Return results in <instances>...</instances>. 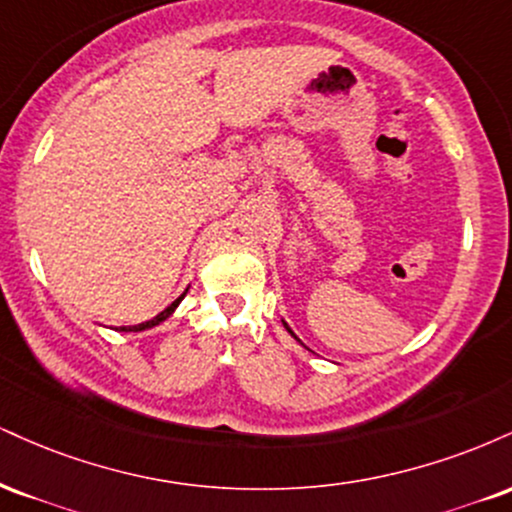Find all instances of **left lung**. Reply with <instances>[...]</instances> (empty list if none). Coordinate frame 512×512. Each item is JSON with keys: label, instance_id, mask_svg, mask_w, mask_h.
I'll return each instance as SVG.
<instances>
[{"label": "left lung", "instance_id": "obj_1", "mask_svg": "<svg viewBox=\"0 0 512 512\" xmlns=\"http://www.w3.org/2000/svg\"><path fill=\"white\" fill-rule=\"evenodd\" d=\"M281 322H283V319H281ZM283 326H286V331H288V334H291V336L295 338V341H300V338H298V336H295V334H293V331H291V326H288L286 322H283Z\"/></svg>", "mask_w": 512, "mask_h": 512}]
</instances>
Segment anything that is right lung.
<instances>
[{
  "mask_svg": "<svg viewBox=\"0 0 512 512\" xmlns=\"http://www.w3.org/2000/svg\"><path fill=\"white\" fill-rule=\"evenodd\" d=\"M186 293H188V288L186 291H183L181 295H178V298L174 300V303H171L169 307H166L164 312H159L157 317H152V319H147V322H143V324H135V326H119V329L116 331H133V334H138V331H145V329H155V326H159L162 322H166V319H169L171 315H174L176 312V307L181 305V300L186 298Z\"/></svg>",
  "mask_w": 512,
  "mask_h": 512,
  "instance_id": "1",
  "label": "right lung"
}]
</instances>
